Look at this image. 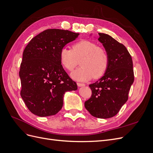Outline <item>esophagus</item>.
<instances>
[{"label": "esophagus", "instance_id": "obj_1", "mask_svg": "<svg viewBox=\"0 0 153 153\" xmlns=\"http://www.w3.org/2000/svg\"><path fill=\"white\" fill-rule=\"evenodd\" d=\"M77 85L78 87H82V86H85V84H82V83H79L78 82L77 83Z\"/></svg>", "mask_w": 153, "mask_h": 153}]
</instances>
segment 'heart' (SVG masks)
I'll return each instance as SVG.
<instances>
[{
  "label": "heart",
  "instance_id": "1",
  "mask_svg": "<svg viewBox=\"0 0 153 153\" xmlns=\"http://www.w3.org/2000/svg\"><path fill=\"white\" fill-rule=\"evenodd\" d=\"M59 57L62 66L69 71H73L80 61L81 68L71 73L72 78L78 81L101 77L109 64V56L106 49L87 39L74 43L71 49L62 48Z\"/></svg>",
  "mask_w": 153,
  "mask_h": 153
}]
</instances>
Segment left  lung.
I'll return each mask as SVG.
<instances>
[{"mask_svg":"<svg viewBox=\"0 0 153 153\" xmlns=\"http://www.w3.org/2000/svg\"><path fill=\"white\" fill-rule=\"evenodd\" d=\"M99 36L108 53L109 64L104 76L89 85L92 94L84 105L92 116L108 119L115 116L128 99L134 81L133 61L122 43L108 34Z\"/></svg>","mask_w":153,"mask_h":153,"instance_id":"left-lung-1","label":"left lung"}]
</instances>
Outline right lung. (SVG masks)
Instances as JSON below:
<instances>
[{"mask_svg": "<svg viewBox=\"0 0 153 153\" xmlns=\"http://www.w3.org/2000/svg\"><path fill=\"white\" fill-rule=\"evenodd\" d=\"M68 30L47 29L32 38L23 53L19 76L20 95L30 112L39 117L55 115L66 91L77 85L64 71L59 53L78 36Z\"/></svg>", "mask_w": 153, "mask_h": 153, "instance_id": "add662e5", "label": "right lung"}]
</instances>
